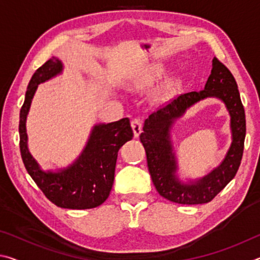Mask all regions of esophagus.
Returning a JSON list of instances; mask_svg holds the SVG:
<instances>
[{
    "label": "esophagus",
    "mask_w": 260,
    "mask_h": 260,
    "mask_svg": "<svg viewBox=\"0 0 260 260\" xmlns=\"http://www.w3.org/2000/svg\"><path fill=\"white\" fill-rule=\"evenodd\" d=\"M131 125H132V128L134 131V135L138 138V136L141 134V132H142V121H141L140 118H135V119L132 120Z\"/></svg>",
    "instance_id": "34e87169"
}]
</instances>
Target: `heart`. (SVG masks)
Wrapping results in <instances>:
<instances>
[{"label":"heart","instance_id":"obj_1","mask_svg":"<svg viewBox=\"0 0 260 260\" xmlns=\"http://www.w3.org/2000/svg\"><path fill=\"white\" fill-rule=\"evenodd\" d=\"M162 68L160 65H151V67H148L146 70H143L142 72L140 73L139 78L136 79V83L140 86H148L150 83L156 80L157 78H159L162 74Z\"/></svg>","mask_w":260,"mask_h":260}]
</instances>
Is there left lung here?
Segmentation results:
<instances>
[{
  "instance_id": "left-lung-1",
  "label": "left lung",
  "mask_w": 260,
  "mask_h": 260,
  "mask_svg": "<svg viewBox=\"0 0 260 260\" xmlns=\"http://www.w3.org/2000/svg\"><path fill=\"white\" fill-rule=\"evenodd\" d=\"M212 71L201 91H190L162 105L144 121L140 140L146 149L148 170L158 193L178 204H204L212 201L235 177L243 156L245 139V113L234 77L214 57ZM206 97L224 101L231 114L233 142L222 165L203 179L193 184H182L175 177V161L169 129L174 120L192 104Z\"/></svg>"
}]
</instances>
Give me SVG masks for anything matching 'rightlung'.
I'll list each match as a JSON object with an SVG mask.
<instances>
[{"label":"right lung","instance_id":"1","mask_svg":"<svg viewBox=\"0 0 260 260\" xmlns=\"http://www.w3.org/2000/svg\"><path fill=\"white\" fill-rule=\"evenodd\" d=\"M63 70L60 60L52 57L33 74L20 109L19 147L30 178L51 203L63 209H93L104 203L114 180L118 151L133 139L128 118L94 127L85 150L74 164L59 172H43L27 149L26 117L38 85Z\"/></svg>","mask_w":260,"mask_h":260}]
</instances>
